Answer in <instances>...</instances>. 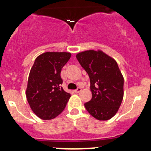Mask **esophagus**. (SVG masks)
Returning a JSON list of instances; mask_svg holds the SVG:
<instances>
[{"instance_id":"34e87169","label":"esophagus","mask_w":151,"mask_h":151,"mask_svg":"<svg viewBox=\"0 0 151 151\" xmlns=\"http://www.w3.org/2000/svg\"><path fill=\"white\" fill-rule=\"evenodd\" d=\"M81 91V88H77V89H76V90H74V92H75V93H79V92H80V91Z\"/></svg>"}]
</instances>
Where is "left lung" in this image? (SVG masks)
I'll return each mask as SVG.
<instances>
[{
	"label": "left lung",
	"mask_w": 151,
	"mask_h": 151,
	"mask_svg": "<svg viewBox=\"0 0 151 151\" xmlns=\"http://www.w3.org/2000/svg\"><path fill=\"white\" fill-rule=\"evenodd\" d=\"M90 79L92 98L84 104L87 111L99 121L111 119L124 98V77L116 61L101 50H86L76 55Z\"/></svg>",
	"instance_id": "obj_1"
}]
</instances>
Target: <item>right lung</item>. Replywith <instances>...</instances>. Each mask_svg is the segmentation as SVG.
Segmentation results:
<instances>
[{
  "label": "right lung",
  "mask_w": 151,
  "mask_h": 151,
  "mask_svg": "<svg viewBox=\"0 0 151 151\" xmlns=\"http://www.w3.org/2000/svg\"><path fill=\"white\" fill-rule=\"evenodd\" d=\"M70 52H46L35 59L31 68L25 94L34 114L42 120H51L65 109L71 95L60 86L62 68Z\"/></svg>",
  "instance_id": "right-lung-1"
}]
</instances>
